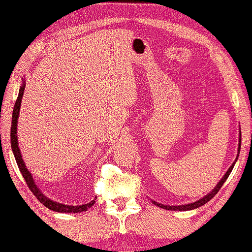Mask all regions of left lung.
Returning a JSON list of instances; mask_svg holds the SVG:
<instances>
[{
    "instance_id": "obj_1",
    "label": "left lung",
    "mask_w": 252,
    "mask_h": 252,
    "mask_svg": "<svg viewBox=\"0 0 252 252\" xmlns=\"http://www.w3.org/2000/svg\"><path fill=\"white\" fill-rule=\"evenodd\" d=\"M239 142H240V143H239V150H238V156H236L235 161L233 162V165H232L231 167H229L227 171H226V174L224 175L223 178H221V180H220V182H218V184L216 185V187H215V189H214L213 191H211L210 193H208L207 195H205V196H203V198L198 200V201L192 202V203H188V205H182V206H165V205H161V203H157L156 201H152L153 205L158 206V207H160V208H163V209H167V210H180V211L183 210V211H184V210H192V209H195V208L201 207V206L205 205V203H207L208 201H210V200L213 199L214 196L217 194V192L220 191V188L223 187V184L225 183V181L227 180V177L229 176V174H231V171H232V169H233V167H234V165H235L236 160H238V157H239V153H240V149H241V133H240Z\"/></svg>"
}]
</instances>
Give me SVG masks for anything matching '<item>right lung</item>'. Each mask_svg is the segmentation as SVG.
<instances>
[{
    "label": "right lung",
    "instance_id": "obj_1",
    "mask_svg": "<svg viewBox=\"0 0 252 252\" xmlns=\"http://www.w3.org/2000/svg\"><path fill=\"white\" fill-rule=\"evenodd\" d=\"M25 86H26V83L23 81V85L20 86L19 89V94H18L17 101L14 103V108H13V112H12V124H11V133H10V138H11V148H12V152L14 155V158H16L17 165L19 167L20 173L23 175V177L26 181V183L28 185V188L31 189V191L34 193V195L38 199L39 202H42L46 208L49 209L57 211V213H69V214H77V213H82V211H86L87 209H90L94 203H95V199L92 200V201L89 203H85V205L82 206H68V205H63V203H59L53 201L43 194L41 189L37 188V185L35 184L34 178H32L31 171L27 169L26 165H25L23 157H21L20 153V149L18 147V136H17V124H18V118H19V111H20V105H21V97L24 95V91H25Z\"/></svg>",
    "mask_w": 252,
    "mask_h": 252
}]
</instances>
